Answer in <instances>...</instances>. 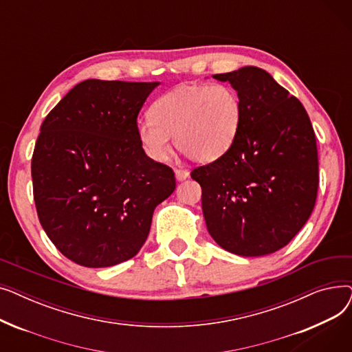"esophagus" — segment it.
I'll return each instance as SVG.
<instances>
[{"instance_id":"34e87169","label":"esophagus","mask_w":352,"mask_h":352,"mask_svg":"<svg viewBox=\"0 0 352 352\" xmlns=\"http://www.w3.org/2000/svg\"><path fill=\"white\" fill-rule=\"evenodd\" d=\"M188 175H190V173H188L187 170H184V168H175V177H177L178 181H184L186 178H188Z\"/></svg>"}]
</instances>
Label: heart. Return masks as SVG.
Returning <instances> with one entry per match:
<instances>
[{
	"mask_svg": "<svg viewBox=\"0 0 352 352\" xmlns=\"http://www.w3.org/2000/svg\"><path fill=\"white\" fill-rule=\"evenodd\" d=\"M241 121V98L231 85H182L153 104L151 118L138 122L137 134L145 154L157 162L171 153L170 135L188 158L210 162L232 146Z\"/></svg>",
	"mask_w": 352,
	"mask_h": 352,
	"instance_id": "heart-1",
	"label": "heart"
}]
</instances>
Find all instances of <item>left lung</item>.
Instances as JSON below:
<instances>
[{"mask_svg":"<svg viewBox=\"0 0 352 352\" xmlns=\"http://www.w3.org/2000/svg\"><path fill=\"white\" fill-rule=\"evenodd\" d=\"M214 78L239 94L241 128L230 150L191 178L215 243L236 255H267L298 234L316 206V133L300 100L267 71L243 67Z\"/></svg>","mask_w":352,"mask_h":352,"instance_id":"left-lung-1","label":"left lung"}]
</instances>
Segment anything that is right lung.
<instances>
[{
	"mask_svg": "<svg viewBox=\"0 0 352 352\" xmlns=\"http://www.w3.org/2000/svg\"><path fill=\"white\" fill-rule=\"evenodd\" d=\"M158 82L85 80L41 124L31 160L40 223L57 250L102 268L138 254L174 171L146 157L137 118Z\"/></svg>",
	"mask_w": 352,
	"mask_h": 352,
	"instance_id": "add662e5",
	"label": "right lung"
}]
</instances>
